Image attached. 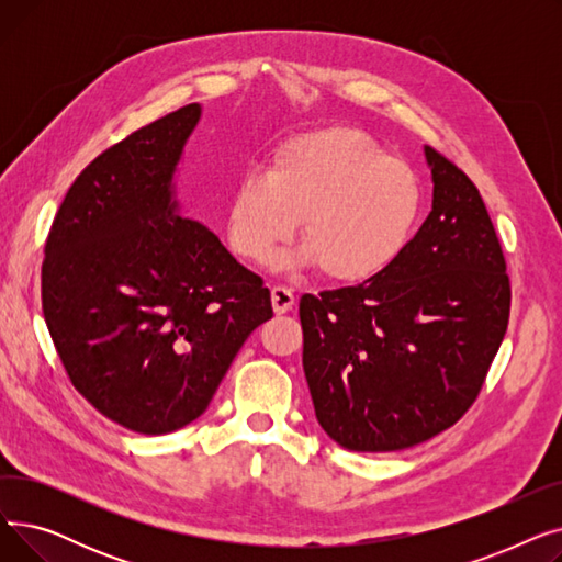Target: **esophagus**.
Here are the masks:
<instances>
[{"label":"esophagus","instance_id":"34e87169","mask_svg":"<svg viewBox=\"0 0 562 562\" xmlns=\"http://www.w3.org/2000/svg\"><path fill=\"white\" fill-rule=\"evenodd\" d=\"M293 303H296V296H293V291L282 286V284H276L271 289V305H273V312L276 314H284L293 307Z\"/></svg>","mask_w":562,"mask_h":562}]
</instances>
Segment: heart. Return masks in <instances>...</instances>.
<instances>
[{"instance_id": "1", "label": "heart", "mask_w": 562, "mask_h": 562, "mask_svg": "<svg viewBox=\"0 0 562 562\" xmlns=\"http://www.w3.org/2000/svg\"><path fill=\"white\" fill-rule=\"evenodd\" d=\"M422 210L417 172L364 132L333 125L280 143L234 189L225 234L236 257L266 263L296 234L284 269L321 266L335 282H364L398 259Z\"/></svg>"}]
</instances>
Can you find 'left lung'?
Masks as SVG:
<instances>
[{"mask_svg": "<svg viewBox=\"0 0 562 562\" xmlns=\"http://www.w3.org/2000/svg\"><path fill=\"white\" fill-rule=\"evenodd\" d=\"M432 210L398 259L301 299L303 369L321 428L360 453L409 449L476 401L504 341L510 282L485 202L424 145Z\"/></svg>", "mask_w": 562, "mask_h": 562, "instance_id": "8db88e82", "label": "left lung"}]
</instances>
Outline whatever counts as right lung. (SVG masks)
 Masks as SVG:
<instances>
[{"label": "right lung", "mask_w": 562, "mask_h": 562, "mask_svg": "<svg viewBox=\"0 0 562 562\" xmlns=\"http://www.w3.org/2000/svg\"><path fill=\"white\" fill-rule=\"evenodd\" d=\"M198 102L140 127L88 164L52 223L43 314L77 392L140 435L195 422L271 291L218 236L184 218L175 172Z\"/></svg>", "instance_id": "right-lung-1"}]
</instances>
